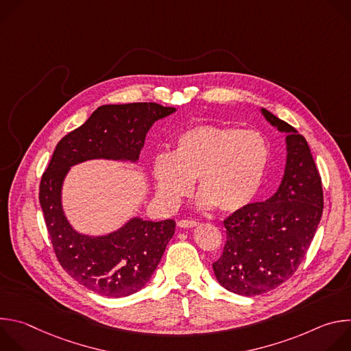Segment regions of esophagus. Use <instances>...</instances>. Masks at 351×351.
<instances>
[{
	"mask_svg": "<svg viewBox=\"0 0 351 351\" xmlns=\"http://www.w3.org/2000/svg\"><path fill=\"white\" fill-rule=\"evenodd\" d=\"M197 225H198V222L194 221V219H180V221L178 222V226H179V228H194V226H197Z\"/></svg>",
	"mask_w": 351,
	"mask_h": 351,
	"instance_id": "obj_1",
	"label": "esophagus"
}]
</instances>
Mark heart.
<instances>
[{"instance_id":"heart-1","label":"heart","mask_w":351,"mask_h":351,"mask_svg":"<svg viewBox=\"0 0 351 351\" xmlns=\"http://www.w3.org/2000/svg\"><path fill=\"white\" fill-rule=\"evenodd\" d=\"M269 144L253 129L199 125L183 132L171 156L153 162L156 191L161 203L175 206L197 179L204 207L234 213L260 190L269 162Z\"/></svg>"}]
</instances>
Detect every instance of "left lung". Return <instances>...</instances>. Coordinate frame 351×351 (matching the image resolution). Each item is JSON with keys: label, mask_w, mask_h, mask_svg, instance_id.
<instances>
[{"label": "left lung", "mask_w": 351, "mask_h": 351, "mask_svg": "<svg viewBox=\"0 0 351 351\" xmlns=\"http://www.w3.org/2000/svg\"><path fill=\"white\" fill-rule=\"evenodd\" d=\"M286 134L282 182L265 202L247 204L223 221L226 243L213 264L217 280L240 295H258L286 282L304 260L324 208L322 183L307 140L261 108Z\"/></svg>", "instance_id": "obj_1"}]
</instances>
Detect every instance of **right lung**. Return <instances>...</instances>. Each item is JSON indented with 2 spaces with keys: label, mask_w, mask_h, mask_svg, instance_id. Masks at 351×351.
<instances>
[{
  "label": "right lung",
  "mask_w": 351,
  "mask_h": 351,
  "mask_svg": "<svg viewBox=\"0 0 351 351\" xmlns=\"http://www.w3.org/2000/svg\"><path fill=\"white\" fill-rule=\"evenodd\" d=\"M176 112L156 103L98 107L57 144L40 183V206L56 256L62 268L88 290L126 297L143 289L158 267L175 233V221L130 218L119 229L99 236L77 232L62 207V186L72 167L110 160L136 164L152 126Z\"/></svg>",
  "instance_id": "1"
}]
</instances>
